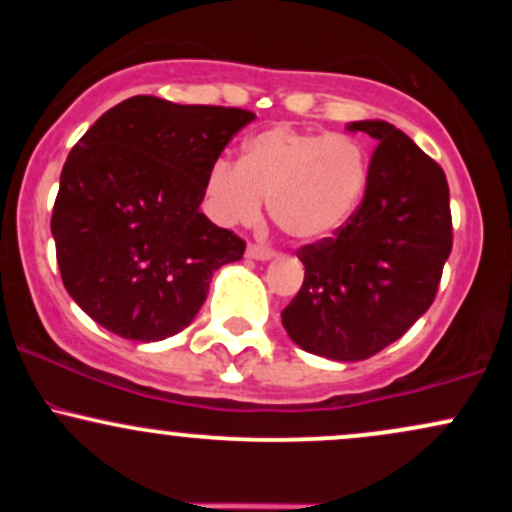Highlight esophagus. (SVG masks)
Returning <instances> with one entry per match:
<instances>
[{
	"label": "esophagus",
	"instance_id": "obj_1",
	"mask_svg": "<svg viewBox=\"0 0 512 512\" xmlns=\"http://www.w3.org/2000/svg\"><path fill=\"white\" fill-rule=\"evenodd\" d=\"M245 255H248L250 260H272L276 252L272 248H267V245L252 243V245H248V252H245Z\"/></svg>",
	"mask_w": 512,
	"mask_h": 512
}]
</instances>
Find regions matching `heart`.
<instances>
[{
    "instance_id": "heart-1",
    "label": "heart",
    "mask_w": 512,
    "mask_h": 512,
    "mask_svg": "<svg viewBox=\"0 0 512 512\" xmlns=\"http://www.w3.org/2000/svg\"><path fill=\"white\" fill-rule=\"evenodd\" d=\"M368 182V154L349 134L272 127L245 142L243 158H216L207 204L219 223H250L269 197L286 236L320 240L354 214Z\"/></svg>"
}]
</instances>
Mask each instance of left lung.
Listing matches in <instances>:
<instances>
[{"mask_svg":"<svg viewBox=\"0 0 512 512\" xmlns=\"http://www.w3.org/2000/svg\"><path fill=\"white\" fill-rule=\"evenodd\" d=\"M349 129L378 142L366 195L332 238L296 252L303 286L281 310L293 342L334 361H363L397 342L431 308L452 250L443 168L390 122Z\"/></svg>","mask_w":512,"mask_h":512,"instance_id":"1","label":"left lung"}]
</instances>
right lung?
I'll use <instances>...</instances> for the list:
<instances>
[{
    "instance_id": "obj_1",
    "label": "right lung",
    "mask_w": 512,
    "mask_h": 512,
    "mask_svg": "<svg viewBox=\"0 0 512 512\" xmlns=\"http://www.w3.org/2000/svg\"><path fill=\"white\" fill-rule=\"evenodd\" d=\"M255 113L134 96L98 117L67 156L52 209L62 284L122 339L161 342L207 301L245 240L199 211L207 173Z\"/></svg>"
}]
</instances>
